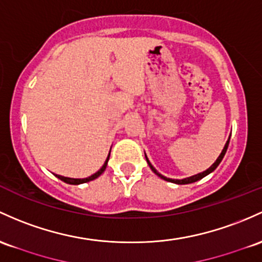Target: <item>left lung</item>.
<instances>
[{
	"instance_id": "left-lung-1",
	"label": "left lung",
	"mask_w": 262,
	"mask_h": 262,
	"mask_svg": "<svg viewBox=\"0 0 262 262\" xmlns=\"http://www.w3.org/2000/svg\"><path fill=\"white\" fill-rule=\"evenodd\" d=\"M229 142H230V139L228 140V142H226V144H225V146H224V149H223V151H221V154L219 155V158H217L216 159V162H215L214 164H212V165L210 166V168L208 169V170H205V171H203V173H200V174H196V175H194V177H190V178H186V179H182V180H178V179H168V178H165V177H163L162 174H159L158 173L157 170H155L154 169V166L151 165L150 163H149V160H148V158H146V155H145V158H146V162H148V164H149V166H150V169L151 170L154 171L155 174L158 175V177H160L162 178V179H164V180H168V182H171V183H175V184H190V183H194V182H198V180H200V179H203L204 177H206V175H208L209 173H211L212 170H215V169L217 168V165H219L220 164V162L221 160H223V158H224V155H225V153H226V150H228V146H229Z\"/></svg>"
}]
</instances>
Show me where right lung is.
I'll return each instance as SVG.
<instances>
[{
  "instance_id": "right-lung-1",
  "label": "right lung",
  "mask_w": 262,
  "mask_h": 262,
  "mask_svg": "<svg viewBox=\"0 0 262 262\" xmlns=\"http://www.w3.org/2000/svg\"><path fill=\"white\" fill-rule=\"evenodd\" d=\"M108 159H109V155H108L107 160H105V163L103 164V166H102V168H100L99 170L97 171L96 174L91 175V177L85 178V179H72V178H66V177H61V175H56V177L58 178V179H61L62 182H64V183H67V184H72V185H78V184H82V183H87V182H91V180H94V179H96V178H98L99 175L102 174L103 171L105 170V168H107V163H108Z\"/></svg>"
}]
</instances>
